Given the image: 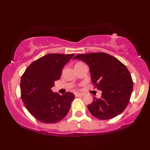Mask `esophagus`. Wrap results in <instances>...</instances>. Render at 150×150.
<instances>
[{
	"label": "esophagus",
	"instance_id": "1",
	"mask_svg": "<svg viewBox=\"0 0 150 150\" xmlns=\"http://www.w3.org/2000/svg\"><path fill=\"white\" fill-rule=\"evenodd\" d=\"M75 96H83L82 94H81V93H75Z\"/></svg>",
	"mask_w": 150,
	"mask_h": 150
}]
</instances>
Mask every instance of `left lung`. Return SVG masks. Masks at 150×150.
<instances>
[{
  "label": "left lung",
  "mask_w": 150,
  "mask_h": 150,
  "mask_svg": "<svg viewBox=\"0 0 150 150\" xmlns=\"http://www.w3.org/2000/svg\"><path fill=\"white\" fill-rule=\"evenodd\" d=\"M73 59L87 63L91 81L95 87L102 91L101 97H95L87 106L91 115L100 120H109L122 112L133 89L132 79L126 66L105 53L78 54Z\"/></svg>",
  "instance_id": "8db88e82"
}]
</instances>
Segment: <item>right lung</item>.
<instances>
[{
	"mask_svg": "<svg viewBox=\"0 0 150 150\" xmlns=\"http://www.w3.org/2000/svg\"><path fill=\"white\" fill-rule=\"evenodd\" d=\"M74 54H49L30 64L21 77V98L29 112L44 123H57L69 112L74 94L59 95L52 88Z\"/></svg>",
	"mask_w": 150,
	"mask_h": 150,
	"instance_id": "right-lung-1",
	"label": "right lung"
}]
</instances>
